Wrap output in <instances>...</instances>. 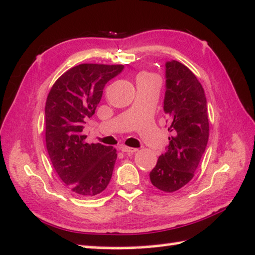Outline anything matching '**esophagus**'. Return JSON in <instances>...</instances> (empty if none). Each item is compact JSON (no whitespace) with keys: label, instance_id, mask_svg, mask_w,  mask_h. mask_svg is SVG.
<instances>
[{"label":"esophagus","instance_id":"obj_1","mask_svg":"<svg viewBox=\"0 0 255 255\" xmlns=\"http://www.w3.org/2000/svg\"><path fill=\"white\" fill-rule=\"evenodd\" d=\"M120 150L125 152V153H134V152L137 151V149H135V147H129V146H126V145H121Z\"/></svg>","mask_w":255,"mask_h":255}]
</instances>
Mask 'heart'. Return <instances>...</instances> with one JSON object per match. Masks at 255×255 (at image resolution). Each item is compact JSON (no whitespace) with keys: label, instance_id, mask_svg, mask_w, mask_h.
Returning a JSON list of instances; mask_svg holds the SVG:
<instances>
[{"label":"heart","instance_id":"heart-1","mask_svg":"<svg viewBox=\"0 0 255 255\" xmlns=\"http://www.w3.org/2000/svg\"><path fill=\"white\" fill-rule=\"evenodd\" d=\"M143 77H147L146 74H142V75H139V78H143Z\"/></svg>","mask_w":255,"mask_h":255}]
</instances>
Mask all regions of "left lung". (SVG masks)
I'll return each mask as SVG.
<instances>
[{
    "mask_svg": "<svg viewBox=\"0 0 255 255\" xmlns=\"http://www.w3.org/2000/svg\"><path fill=\"white\" fill-rule=\"evenodd\" d=\"M164 112L169 119L167 151L150 172L151 183L164 192H174L195 176L207 146L210 123L203 86L183 64L166 63Z\"/></svg>",
    "mask_w": 255,
    "mask_h": 255,
    "instance_id": "1",
    "label": "left lung"
}]
</instances>
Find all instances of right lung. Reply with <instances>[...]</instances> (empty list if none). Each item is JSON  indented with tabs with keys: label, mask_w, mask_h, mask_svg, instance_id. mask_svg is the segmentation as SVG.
Returning a JSON list of instances; mask_svg holds the SVG:
<instances>
[{
	"label": "right lung",
	"mask_w": 255,
	"mask_h": 255,
	"mask_svg": "<svg viewBox=\"0 0 255 255\" xmlns=\"http://www.w3.org/2000/svg\"><path fill=\"white\" fill-rule=\"evenodd\" d=\"M124 65L80 64L66 71L45 102V144L49 158L64 183L81 197L104 191L112 177L117 150L85 142L83 125L94 116L103 89Z\"/></svg>",
	"instance_id": "add662e5"
}]
</instances>
